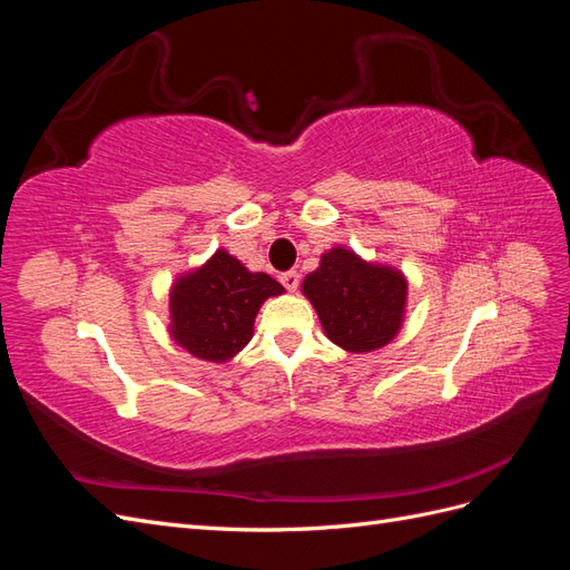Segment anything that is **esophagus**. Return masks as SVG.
<instances>
[{
  "mask_svg": "<svg viewBox=\"0 0 570 570\" xmlns=\"http://www.w3.org/2000/svg\"><path fill=\"white\" fill-rule=\"evenodd\" d=\"M281 283H283L289 292H295V289L299 287V273H297V271H287V273H283V275H281Z\"/></svg>",
  "mask_w": 570,
  "mask_h": 570,
  "instance_id": "esophagus-1",
  "label": "esophagus"
}]
</instances>
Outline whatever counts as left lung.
<instances>
[{
    "instance_id": "8db88e82",
    "label": "left lung",
    "mask_w": 570,
    "mask_h": 570,
    "mask_svg": "<svg viewBox=\"0 0 570 570\" xmlns=\"http://www.w3.org/2000/svg\"><path fill=\"white\" fill-rule=\"evenodd\" d=\"M302 292L314 304L327 340L347 352L381 350L402 327L404 275L368 264L352 249L325 252L321 266L304 278Z\"/></svg>"
}]
</instances>
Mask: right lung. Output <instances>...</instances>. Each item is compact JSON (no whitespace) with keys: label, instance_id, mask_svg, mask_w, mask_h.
Listing matches in <instances>:
<instances>
[{"label":"right lung","instance_id":"right-lung-1","mask_svg":"<svg viewBox=\"0 0 570 570\" xmlns=\"http://www.w3.org/2000/svg\"><path fill=\"white\" fill-rule=\"evenodd\" d=\"M285 287L218 249L170 289V335L189 354L223 364L252 340L258 308Z\"/></svg>","mask_w":570,"mask_h":570}]
</instances>
